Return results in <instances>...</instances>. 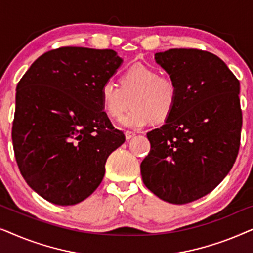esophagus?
I'll list each match as a JSON object with an SVG mask.
<instances>
[{
	"mask_svg": "<svg viewBox=\"0 0 253 253\" xmlns=\"http://www.w3.org/2000/svg\"><path fill=\"white\" fill-rule=\"evenodd\" d=\"M124 134H126V140H130L131 138L136 136V133L131 132V131H126V132H124Z\"/></svg>",
	"mask_w": 253,
	"mask_h": 253,
	"instance_id": "1",
	"label": "esophagus"
}]
</instances>
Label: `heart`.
Listing matches in <instances>:
<instances>
[{
    "label": "heart",
    "mask_w": 253,
    "mask_h": 253,
    "mask_svg": "<svg viewBox=\"0 0 253 253\" xmlns=\"http://www.w3.org/2000/svg\"><path fill=\"white\" fill-rule=\"evenodd\" d=\"M100 100L113 119H120L132 103L122 124L137 129L151 121L162 123L170 117L178 102V86L171 77L161 76L158 69L134 64L121 75L120 86L112 82L102 84Z\"/></svg>",
    "instance_id": "heart-1"
}]
</instances>
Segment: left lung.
Masks as SVG:
<instances>
[{
  "label": "left lung",
  "mask_w": 253,
  "mask_h": 253,
  "mask_svg": "<svg viewBox=\"0 0 253 253\" xmlns=\"http://www.w3.org/2000/svg\"><path fill=\"white\" fill-rule=\"evenodd\" d=\"M155 62L178 86V102L164 126L147 132L140 165L144 184L165 202L191 203L213 191L236 160L241 141L240 82L212 53L174 48Z\"/></svg>",
  "instance_id": "1"
}]
</instances>
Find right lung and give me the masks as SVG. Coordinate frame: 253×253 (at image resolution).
<instances>
[{"mask_svg":"<svg viewBox=\"0 0 253 253\" xmlns=\"http://www.w3.org/2000/svg\"><path fill=\"white\" fill-rule=\"evenodd\" d=\"M123 60L113 49L61 47L37 58L17 85L12 144L27 184L48 202L75 205L105 176L126 136L103 112L100 88Z\"/></svg>","mask_w":253,"mask_h":253,"instance_id":"1","label":"right lung"}]
</instances>
